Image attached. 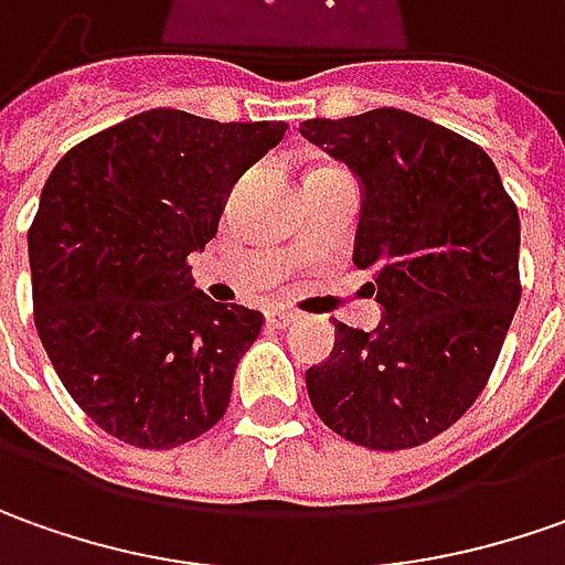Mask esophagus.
I'll return each mask as SVG.
<instances>
[{
  "mask_svg": "<svg viewBox=\"0 0 565 565\" xmlns=\"http://www.w3.org/2000/svg\"><path fill=\"white\" fill-rule=\"evenodd\" d=\"M294 321H297V312H294V309H284V306L268 309V324H275V328H287V324H294Z\"/></svg>",
  "mask_w": 565,
  "mask_h": 565,
  "instance_id": "esophagus-1",
  "label": "esophagus"
}]
</instances>
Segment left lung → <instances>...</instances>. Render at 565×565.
Segmentation results:
<instances>
[{
    "label": "left lung",
    "instance_id": "obj_1",
    "mask_svg": "<svg viewBox=\"0 0 565 565\" xmlns=\"http://www.w3.org/2000/svg\"><path fill=\"white\" fill-rule=\"evenodd\" d=\"M300 134L362 181L353 263L384 306L375 331L338 321L334 353L306 372L312 409L369 450L428 444L484 391L522 297L513 196L484 149L403 108Z\"/></svg>",
    "mask_w": 565,
    "mask_h": 565
}]
</instances>
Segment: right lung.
Segmentation results:
<instances>
[{"mask_svg": "<svg viewBox=\"0 0 565 565\" xmlns=\"http://www.w3.org/2000/svg\"><path fill=\"white\" fill-rule=\"evenodd\" d=\"M284 121L149 108L62 156L28 231L33 321L74 403L111 438L171 450L227 409L263 312L193 287L234 181Z\"/></svg>", "mask_w": 565, "mask_h": 565, "instance_id": "right-lung-1", "label": "right lung"}]
</instances>
